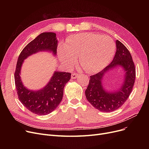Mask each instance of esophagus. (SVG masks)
Listing matches in <instances>:
<instances>
[{"mask_svg": "<svg viewBox=\"0 0 149 149\" xmlns=\"http://www.w3.org/2000/svg\"><path fill=\"white\" fill-rule=\"evenodd\" d=\"M77 76H78V74H75V73H73V74H71V78H72V79H75V78H77Z\"/></svg>", "mask_w": 149, "mask_h": 149, "instance_id": "esophagus-1", "label": "esophagus"}]
</instances>
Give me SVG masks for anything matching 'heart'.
<instances>
[{
  "label": "heart",
  "mask_w": 149,
  "mask_h": 149,
  "mask_svg": "<svg viewBox=\"0 0 149 149\" xmlns=\"http://www.w3.org/2000/svg\"><path fill=\"white\" fill-rule=\"evenodd\" d=\"M115 44L107 36L91 33L75 34L59 45V59L66 67H72L79 57V63L88 72L104 69L112 59Z\"/></svg>",
  "instance_id": "1"
}]
</instances>
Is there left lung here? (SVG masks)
Masks as SVG:
<instances>
[{
	"instance_id": "8db88e82",
	"label": "left lung",
	"mask_w": 149,
	"mask_h": 149,
	"mask_svg": "<svg viewBox=\"0 0 149 149\" xmlns=\"http://www.w3.org/2000/svg\"><path fill=\"white\" fill-rule=\"evenodd\" d=\"M116 51L112 61L101 71L90 76L88 86L85 91L88 101L101 112H113L120 107L129 98L135 83L136 71L131 54L119 40H116ZM118 66L123 67L125 71L123 84L118 90L106 91L102 84L103 76Z\"/></svg>"
}]
</instances>
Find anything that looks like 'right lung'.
<instances>
[{
  "label": "right lung",
  "instance_id": "right-lung-1",
  "mask_svg": "<svg viewBox=\"0 0 149 149\" xmlns=\"http://www.w3.org/2000/svg\"><path fill=\"white\" fill-rule=\"evenodd\" d=\"M58 40L54 33H43L29 42L20 52L14 73L15 88L18 98L28 110L35 114L45 115L59 105L63 95L65 84L71 74L55 71L49 83L38 91H31L23 86L20 77L22 63L28 56L40 51H49L56 56Z\"/></svg>",
  "mask_w": 149,
  "mask_h": 149
}]
</instances>
